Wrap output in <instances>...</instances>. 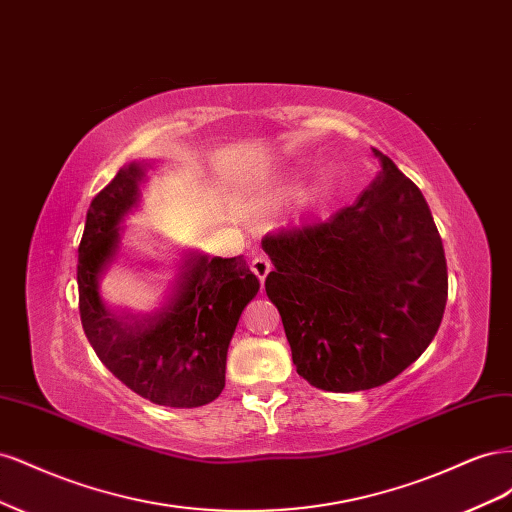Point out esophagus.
Returning <instances> with one entry per match:
<instances>
[{
	"instance_id": "esophagus-1",
	"label": "esophagus",
	"mask_w": 512,
	"mask_h": 512,
	"mask_svg": "<svg viewBox=\"0 0 512 512\" xmlns=\"http://www.w3.org/2000/svg\"><path fill=\"white\" fill-rule=\"evenodd\" d=\"M250 267H252V271L256 273V277H258V280L260 282H265V277L269 275V271H271V260L267 258V256H254L252 258V262H250Z\"/></svg>"
}]
</instances>
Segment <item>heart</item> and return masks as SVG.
<instances>
[{
    "label": "heart",
    "mask_w": 512,
    "mask_h": 512,
    "mask_svg": "<svg viewBox=\"0 0 512 512\" xmlns=\"http://www.w3.org/2000/svg\"><path fill=\"white\" fill-rule=\"evenodd\" d=\"M284 190H286V192H288V190H292V188H284Z\"/></svg>",
    "instance_id": "obj_1"
}]
</instances>
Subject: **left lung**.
I'll list each match as a JSON object with an SVG mask.
<instances>
[{
    "label": "left lung",
    "mask_w": 512,
    "mask_h": 512,
    "mask_svg": "<svg viewBox=\"0 0 512 512\" xmlns=\"http://www.w3.org/2000/svg\"><path fill=\"white\" fill-rule=\"evenodd\" d=\"M382 170L329 220L269 232L280 309L299 376L322 391H367L399 376L436 337L448 297L440 232L421 190Z\"/></svg>",
    "instance_id": "1"
}]
</instances>
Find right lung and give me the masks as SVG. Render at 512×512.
I'll return each instance as SVG.
<instances>
[{
	"label": "right lung",
	"mask_w": 512,
	"mask_h": 512,
	"mask_svg": "<svg viewBox=\"0 0 512 512\" xmlns=\"http://www.w3.org/2000/svg\"><path fill=\"white\" fill-rule=\"evenodd\" d=\"M143 175L132 162L91 200L76 267L81 322L98 359L136 395L158 406L198 408L224 389L228 344L260 282L243 256H192L158 312H113L100 297L98 275L115 256L117 224L136 205Z\"/></svg>",
	"instance_id": "right-lung-1"
}]
</instances>
